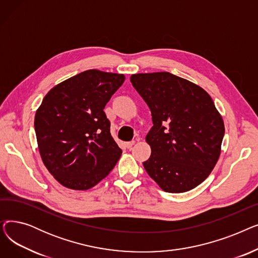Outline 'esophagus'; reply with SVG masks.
<instances>
[{
	"instance_id": "esophagus-1",
	"label": "esophagus",
	"mask_w": 258,
	"mask_h": 258,
	"mask_svg": "<svg viewBox=\"0 0 258 258\" xmlns=\"http://www.w3.org/2000/svg\"><path fill=\"white\" fill-rule=\"evenodd\" d=\"M135 145V141H131V142H126L125 143V146L128 148V150H131V148Z\"/></svg>"
}]
</instances>
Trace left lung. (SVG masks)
I'll return each instance as SVG.
<instances>
[{"label": "left lung", "instance_id": "left-lung-1", "mask_svg": "<svg viewBox=\"0 0 258 258\" xmlns=\"http://www.w3.org/2000/svg\"><path fill=\"white\" fill-rule=\"evenodd\" d=\"M131 83L152 112L145 141L148 175L166 192H186L207 179L218 162L225 125L210 95L169 72L138 73Z\"/></svg>", "mask_w": 258, "mask_h": 258}]
</instances>
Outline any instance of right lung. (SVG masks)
Instances as JSON below:
<instances>
[{"label":"right lung","instance_id":"obj_1","mask_svg":"<svg viewBox=\"0 0 258 258\" xmlns=\"http://www.w3.org/2000/svg\"><path fill=\"white\" fill-rule=\"evenodd\" d=\"M125 76L96 69L53 87L38 106L34 128L40 158L59 184L88 190L111 172L122 151L103 108Z\"/></svg>","mask_w":258,"mask_h":258}]
</instances>
